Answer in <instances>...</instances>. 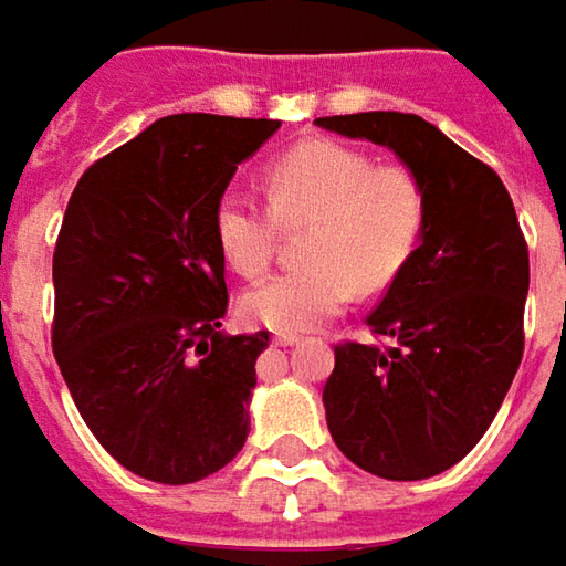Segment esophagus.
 Wrapping results in <instances>:
<instances>
[{
  "instance_id": "1",
  "label": "esophagus",
  "mask_w": 566,
  "mask_h": 566,
  "mask_svg": "<svg viewBox=\"0 0 566 566\" xmlns=\"http://www.w3.org/2000/svg\"><path fill=\"white\" fill-rule=\"evenodd\" d=\"M298 334H276V337H273V343H276V346H295V343H298Z\"/></svg>"
}]
</instances>
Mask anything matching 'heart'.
Segmentation results:
<instances>
[{"label":"heart","instance_id":"b5f03b06","mask_svg":"<svg viewBox=\"0 0 566 566\" xmlns=\"http://www.w3.org/2000/svg\"><path fill=\"white\" fill-rule=\"evenodd\" d=\"M268 205L227 191L213 210L217 249L242 276L273 264L283 227H305V268L283 271L242 298L249 324L302 334L334 317L353 293L387 290L422 242L428 195L400 164L375 160L349 144L302 142L264 169Z\"/></svg>","mask_w":566,"mask_h":566}]
</instances>
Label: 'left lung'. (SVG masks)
I'll return each mask as SVG.
<instances>
[{"mask_svg": "<svg viewBox=\"0 0 566 566\" xmlns=\"http://www.w3.org/2000/svg\"><path fill=\"white\" fill-rule=\"evenodd\" d=\"M317 125L390 147L428 195L422 242L368 315L390 346L337 343L324 384L343 457L380 479H428L482 441L511 390L530 249L497 172L422 116L356 113Z\"/></svg>", "mask_w": 566, "mask_h": 566, "instance_id": "obj_1", "label": "left lung"}]
</instances>
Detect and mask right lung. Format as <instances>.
Returning a JSON list of instances; mask_svg holds the SVG:
<instances>
[{
	"label": "right lung",
	"mask_w": 566,
	"mask_h": 566,
	"mask_svg": "<svg viewBox=\"0 0 566 566\" xmlns=\"http://www.w3.org/2000/svg\"><path fill=\"white\" fill-rule=\"evenodd\" d=\"M273 119L179 113L87 166L53 251V356L122 467L188 485L249 438L268 331L227 337L213 210Z\"/></svg>",
	"instance_id": "add662e5"
}]
</instances>
